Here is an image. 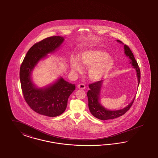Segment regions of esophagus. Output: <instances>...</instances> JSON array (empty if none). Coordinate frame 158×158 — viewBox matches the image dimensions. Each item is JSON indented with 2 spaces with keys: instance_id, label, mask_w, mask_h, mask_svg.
<instances>
[{
  "instance_id": "obj_1",
  "label": "esophagus",
  "mask_w": 158,
  "mask_h": 158,
  "mask_svg": "<svg viewBox=\"0 0 158 158\" xmlns=\"http://www.w3.org/2000/svg\"><path fill=\"white\" fill-rule=\"evenodd\" d=\"M77 87L79 89H84L85 88V85L84 84H80L77 85Z\"/></svg>"
}]
</instances>
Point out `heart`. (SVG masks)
Masks as SVG:
<instances>
[{
	"instance_id": "obj_1",
	"label": "heart",
	"mask_w": 158,
	"mask_h": 158,
	"mask_svg": "<svg viewBox=\"0 0 158 158\" xmlns=\"http://www.w3.org/2000/svg\"><path fill=\"white\" fill-rule=\"evenodd\" d=\"M81 61L80 62L79 61ZM82 66L90 67L88 70L89 78L93 81H98L109 73L113 69L114 60L106 52L99 49L87 50L83 52L80 60L74 57L71 60V67L73 70L81 72Z\"/></svg>"
}]
</instances>
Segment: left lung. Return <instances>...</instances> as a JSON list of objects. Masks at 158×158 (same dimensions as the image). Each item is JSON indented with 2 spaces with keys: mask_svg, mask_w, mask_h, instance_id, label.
<instances>
[{
  "mask_svg": "<svg viewBox=\"0 0 158 158\" xmlns=\"http://www.w3.org/2000/svg\"><path fill=\"white\" fill-rule=\"evenodd\" d=\"M117 41L119 43H122V41L119 40ZM124 50L126 56L130 59L129 64H131L136 70L139 85L140 80V71L138 63L135 59L133 53H132L130 48L126 44L124 45ZM102 82L103 80H101L89 84V89L88 91L87 97L88 99V107L91 113L95 118L101 120L112 119L122 116L130 109L134 102L135 98L127 106L123 109L117 111L108 110L101 105L99 102L100 91Z\"/></svg>",
  "mask_w": 158,
  "mask_h": 158,
  "instance_id": "obj_1",
  "label": "left lung"
}]
</instances>
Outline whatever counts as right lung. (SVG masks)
<instances>
[{
    "instance_id": "right-lung-1",
    "label": "right lung",
    "mask_w": 158,
    "mask_h": 158,
    "mask_svg": "<svg viewBox=\"0 0 158 158\" xmlns=\"http://www.w3.org/2000/svg\"><path fill=\"white\" fill-rule=\"evenodd\" d=\"M64 40L63 37L53 35L36 43L27 52L20 69L21 88L26 102L35 112L47 117H57L64 112L76 85L61 77L51 85L37 88L31 81V72L40 60L55 51Z\"/></svg>"
}]
</instances>
